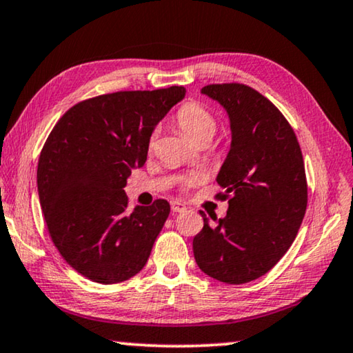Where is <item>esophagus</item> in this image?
<instances>
[{
	"instance_id": "obj_1",
	"label": "esophagus",
	"mask_w": 353,
	"mask_h": 353,
	"mask_svg": "<svg viewBox=\"0 0 353 353\" xmlns=\"http://www.w3.org/2000/svg\"><path fill=\"white\" fill-rule=\"evenodd\" d=\"M170 207H172V212H175V213H180V212H185L186 210L185 203H181V202H178V201H172L170 202Z\"/></svg>"
}]
</instances>
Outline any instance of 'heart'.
<instances>
[{"label": "heart", "mask_w": 353, "mask_h": 353, "mask_svg": "<svg viewBox=\"0 0 353 353\" xmlns=\"http://www.w3.org/2000/svg\"><path fill=\"white\" fill-rule=\"evenodd\" d=\"M178 129L183 132V135L186 137L189 141H192L194 145H201V143H208L216 132V119L212 114L210 110H207L205 106L189 101L185 103L180 110L175 113L173 117ZM156 135H151L150 139V148L154 146ZM197 176H188L185 178V186H191L196 183Z\"/></svg>", "instance_id": "b5f03b06"}]
</instances>
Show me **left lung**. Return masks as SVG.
<instances>
[{
	"mask_svg": "<svg viewBox=\"0 0 353 353\" xmlns=\"http://www.w3.org/2000/svg\"><path fill=\"white\" fill-rule=\"evenodd\" d=\"M231 122L232 141L216 181L229 203L224 218L201 212L192 240L199 269L219 282L256 280L277 264L296 239L307 207L303 152L293 129L272 101L245 84H210Z\"/></svg>",
	"mask_w": 353,
	"mask_h": 353,
	"instance_id": "8db88e82",
	"label": "left lung"
}]
</instances>
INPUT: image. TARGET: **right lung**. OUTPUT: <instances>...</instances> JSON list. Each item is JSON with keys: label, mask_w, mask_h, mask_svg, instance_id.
<instances>
[{"label": "right lung", "mask_w": 353, "mask_h": 353, "mask_svg": "<svg viewBox=\"0 0 353 353\" xmlns=\"http://www.w3.org/2000/svg\"><path fill=\"white\" fill-rule=\"evenodd\" d=\"M186 89L124 90L79 101L60 117L38 162V194L59 253L92 282L145 268L170 213L164 199L127 213V178L146 162L152 130Z\"/></svg>", "instance_id": "add662e5"}]
</instances>
